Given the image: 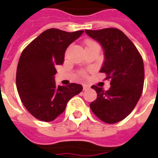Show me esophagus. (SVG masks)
Segmentation results:
<instances>
[{"label": "esophagus", "mask_w": 158, "mask_h": 158, "mask_svg": "<svg viewBox=\"0 0 158 158\" xmlns=\"http://www.w3.org/2000/svg\"><path fill=\"white\" fill-rule=\"evenodd\" d=\"M89 88H90L89 85H87V84L83 85V90H84V91H85V90H87V89H89Z\"/></svg>", "instance_id": "obj_1"}]
</instances>
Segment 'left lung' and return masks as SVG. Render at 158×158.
<instances>
[{
	"label": "left lung",
	"instance_id": "obj_1",
	"mask_svg": "<svg viewBox=\"0 0 158 158\" xmlns=\"http://www.w3.org/2000/svg\"><path fill=\"white\" fill-rule=\"evenodd\" d=\"M97 41L104 52V62L100 72L110 79V88L104 91L93 85L97 99L90 108L102 122L116 123L133 111L143 89L144 66L136 47L122 30L107 28L85 30Z\"/></svg>",
	"mask_w": 158,
	"mask_h": 158
}]
</instances>
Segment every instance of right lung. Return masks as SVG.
I'll list each match as a JSON object with an SVG mask.
<instances>
[{
  "label": "right lung",
  "instance_id": "1",
  "mask_svg": "<svg viewBox=\"0 0 158 158\" xmlns=\"http://www.w3.org/2000/svg\"><path fill=\"white\" fill-rule=\"evenodd\" d=\"M84 30L44 31L22 52L16 70V87L21 101L30 114L43 122H52L64 111L66 104L82 91L72 83L57 85L56 66L62 64L67 47Z\"/></svg>",
  "mask_w": 158,
  "mask_h": 158
}]
</instances>
